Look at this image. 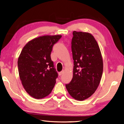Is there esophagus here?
I'll return each mask as SVG.
<instances>
[{"label": "esophagus", "instance_id": "esophagus-1", "mask_svg": "<svg viewBox=\"0 0 124 124\" xmlns=\"http://www.w3.org/2000/svg\"><path fill=\"white\" fill-rule=\"evenodd\" d=\"M62 73H63V71H62V72H59V73H58V74H59V76H61V75L62 74Z\"/></svg>", "mask_w": 124, "mask_h": 124}]
</instances>
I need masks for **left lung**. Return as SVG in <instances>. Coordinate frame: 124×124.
I'll use <instances>...</instances> for the list:
<instances>
[{"instance_id": "obj_1", "label": "left lung", "mask_w": 124, "mask_h": 124, "mask_svg": "<svg viewBox=\"0 0 124 124\" xmlns=\"http://www.w3.org/2000/svg\"><path fill=\"white\" fill-rule=\"evenodd\" d=\"M73 35V76L66 88L73 98L83 101L94 94L100 85L103 59L99 46L92 34L74 31Z\"/></svg>"}]
</instances>
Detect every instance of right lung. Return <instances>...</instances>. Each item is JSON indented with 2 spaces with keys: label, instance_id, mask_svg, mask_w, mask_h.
<instances>
[{
  "label": "right lung",
  "instance_id": "obj_1",
  "mask_svg": "<svg viewBox=\"0 0 124 124\" xmlns=\"http://www.w3.org/2000/svg\"><path fill=\"white\" fill-rule=\"evenodd\" d=\"M62 35H45L28 42L17 61L20 80L27 93L41 99L49 95L58 75L51 59L54 45Z\"/></svg>",
  "mask_w": 124,
  "mask_h": 124
}]
</instances>
